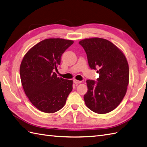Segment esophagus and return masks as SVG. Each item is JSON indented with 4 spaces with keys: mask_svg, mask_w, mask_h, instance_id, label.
Instances as JSON below:
<instances>
[{
    "mask_svg": "<svg viewBox=\"0 0 147 147\" xmlns=\"http://www.w3.org/2000/svg\"><path fill=\"white\" fill-rule=\"evenodd\" d=\"M73 82H74V83H75V84H80L82 82L81 81H78V80H74Z\"/></svg>",
    "mask_w": 147,
    "mask_h": 147,
    "instance_id": "obj_1",
    "label": "esophagus"
}]
</instances>
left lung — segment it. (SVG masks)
I'll return each instance as SVG.
<instances>
[{
  "instance_id": "left-lung-1",
  "label": "left lung",
  "mask_w": 147,
  "mask_h": 147,
  "mask_svg": "<svg viewBox=\"0 0 147 147\" xmlns=\"http://www.w3.org/2000/svg\"><path fill=\"white\" fill-rule=\"evenodd\" d=\"M87 55L89 66L99 74L97 81L87 80L85 104L97 114H106L117 107L125 96L129 68L122 51L110 41L91 38L79 42Z\"/></svg>"
}]
</instances>
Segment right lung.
I'll list each match as a JSON object with an SVG mask.
<instances>
[{
	"instance_id": "1",
	"label": "right lung",
	"mask_w": 147,
	"mask_h": 147,
	"mask_svg": "<svg viewBox=\"0 0 147 147\" xmlns=\"http://www.w3.org/2000/svg\"><path fill=\"white\" fill-rule=\"evenodd\" d=\"M74 43L63 38H48L28 51L22 59L20 75L25 94L38 109L54 113L62 109L73 89V80L57 77L54 70L61 55Z\"/></svg>"
}]
</instances>
